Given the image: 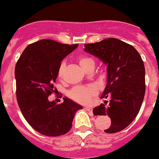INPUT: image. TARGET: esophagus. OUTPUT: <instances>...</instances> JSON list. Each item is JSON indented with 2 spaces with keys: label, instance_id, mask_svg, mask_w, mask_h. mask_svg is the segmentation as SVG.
I'll use <instances>...</instances> for the list:
<instances>
[{
  "label": "esophagus",
  "instance_id": "1",
  "mask_svg": "<svg viewBox=\"0 0 159 159\" xmlns=\"http://www.w3.org/2000/svg\"><path fill=\"white\" fill-rule=\"evenodd\" d=\"M84 109H85V110L89 111L90 114H92V113H93V108H92V107H90V106H85V107H84Z\"/></svg>",
  "mask_w": 159,
  "mask_h": 159
}]
</instances>
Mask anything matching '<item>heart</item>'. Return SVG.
<instances>
[{
  "instance_id": "b5f03b06",
  "label": "heart",
  "mask_w": 159,
  "mask_h": 159,
  "mask_svg": "<svg viewBox=\"0 0 159 159\" xmlns=\"http://www.w3.org/2000/svg\"><path fill=\"white\" fill-rule=\"evenodd\" d=\"M78 62L84 70H86L89 66L94 65L93 61L88 57L81 56L78 57ZM66 69V62L62 61L59 66L57 75L61 78ZM97 94V89L93 86H76L69 91V96L73 100L81 104H87Z\"/></svg>"
}]
</instances>
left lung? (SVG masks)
Instances as JSON below:
<instances>
[{"label": "left lung", "mask_w": 159, "mask_h": 159, "mask_svg": "<svg viewBox=\"0 0 159 159\" xmlns=\"http://www.w3.org/2000/svg\"><path fill=\"white\" fill-rule=\"evenodd\" d=\"M85 51L107 65V84L101 98L111 100L96 106L94 115H107L111 125L106 133L114 134L126 128L140 110L146 91L145 66L134 47L117 38L85 44Z\"/></svg>", "instance_id": "8db88e82"}]
</instances>
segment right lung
<instances>
[{
    "label": "right lung",
    "instance_id": "1",
    "mask_svg": "<svg viewBox=\"0 0 159 159\" xmlns=\"http://www.w3.org/2000/svg\"><path fill=\"white\" fill-rule=\"evenodd\" d=\"M78 45L41 40L26 47L16 64V95L19 108L32 127L45 136L58 137L68 133L74 114L82 109L67 98H64L61 104L48 99L55 90L53 83L61 61Z\"/></svg>",
    "mask_w": 159,
    "mask_h": 159
}]
</instances>
